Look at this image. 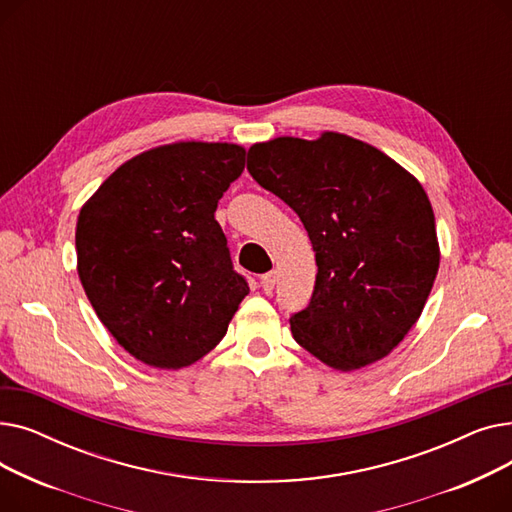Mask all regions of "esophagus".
<instances>
[{"mask_svg":"<svg viewBox=\"0 0 512 512\" xmlns=\"http://www.w3.org/2000/svg\"><path fill=\"white\" fill-rule=\"evenodd\" d=\"M276 280H278V274L276 272H267L261 276V288L265 294H272L274 286H276Z\"/></svg>","mask_w":512,"mask_h":512,"instance_id":"esophagus-1","label":"esophagus"}]
</instances>
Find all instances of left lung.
Listing matches in <instances>:
<instances>
[{
  "label": "left lung",
  "mask_w": 512,
  "mask_h": 512,
  "mask_svg": "<svg viewBox=\"0 0 512 512\" xmlns=\"http://www.w3.org/2000/svg\"><path fill=\"white\" fill-rule=\"evenodd\" d=\"M247 170L299 215L315 251L311 301L290 315L294 340L342 371L386 357L415 326L440 265L423 186L338 132L253 145Z\"/></svg>",
  "instance_id": "1"
}]
</instances>
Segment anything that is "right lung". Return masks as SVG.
<instances>
[{
  "mask_svg": "<svg viewBox=\"0 0 512 512\" xmlns=\"http://www.w3.org/2000/svg\"><path fill=\"white\" fill-rule=\"evenodd\" d=\"M245 149L176 143L126 161L80 209L78 276L103 326L151 367L180 369L218 344L247 278L215 222Z\"/></svg>",
  "mask_w": 512,
  "mask_h": 512,
  "instance_id": "1",
  "label": "right lung"
}]
</instances>
